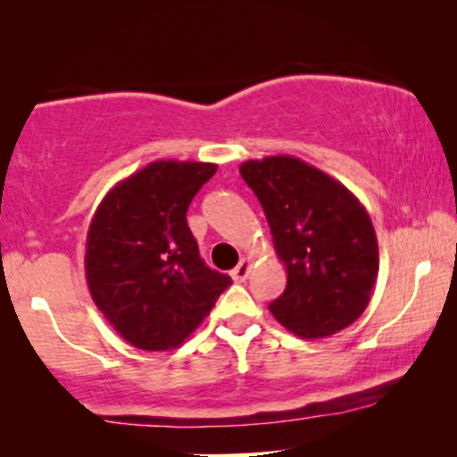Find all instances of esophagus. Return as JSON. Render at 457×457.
<instances>
[{
    "instance_id": "esophagus-1",
    "label": "esophagus",
    "mask_w": 457,
    "mask_h": 457,
    "mask_svg": "<svg viewBox=\"0 0 457 457\" xmlns=\"http://www.w3.org/2000/svg\"><path fill=\"white\" fill-rule=\"evenodd\" d=\"M249 270H252V260L243 258L239 264L230 270V277H233V280H237V283H243V280L249 277Z\"/></svg>"
}]
</instances>
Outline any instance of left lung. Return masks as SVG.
Wrapping results in <instances>:
<instances>
[{"mask_svg": "<svg viewBox=\"0 0 457 457\" xmlns=\"http://www.w3.org/2000/svg\"><path fill=\"white\" fill-rule=\"evenodd\" d=\"M264 208L287 287L272 316L302 339L347 328L370 302L378 243L360 199L339 180L293 155L247 160L239 168Z\"/></svg>", "mask_w": 457, "mask_h": 457, "instance_id": "left-lung-1", "label": "left lung"}]
</instances>
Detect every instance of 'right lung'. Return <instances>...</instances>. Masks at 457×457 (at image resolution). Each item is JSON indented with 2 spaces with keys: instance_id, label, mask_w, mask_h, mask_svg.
I'll return each mask as SVG.
<instances>
[{
  "instance_id": "add662e5",
  "label": "right lung",
  "mask_w": 457,
  "mask_h": 457,
  "mask_svg": "<svg viewBox=\"0 0 457 457\" xmlns=\"http://www.w3.org/2000/svg\"><path fill=\"white\" fill-rule=\"evenodd\" d=\"M210 162L158 160L130 174L97 205L87 233L85 274L93 302L118 335L145 352L174 349L233 283L199 258L187 224Z\"/></svg>"
}]
</instances>
